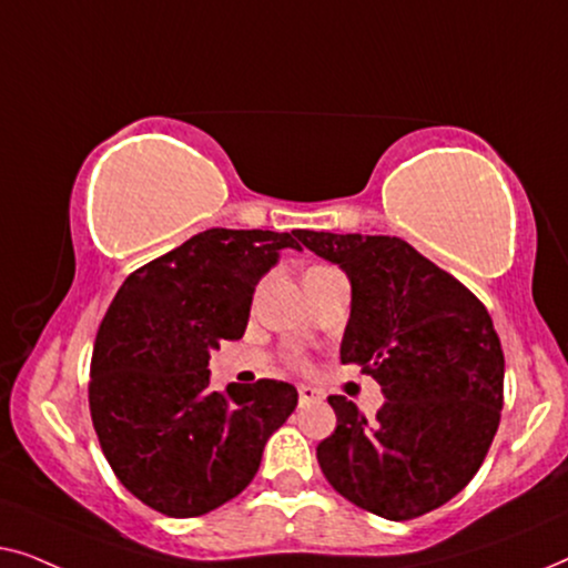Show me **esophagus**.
I'll return each mask as SVG.
<instances>
[{
	"label": "esophagus",
	"instance_id": "34e87169",
	"mask_svg": "<svg viewBox=\"0 0 568 568\" xmlns=\"http://www.w3.org/2000/svg\"><path fill=\"white\" fill-rule=\"evenodd\" d=\"M297 393H300V406H310V403H321L323 400V393L313 385H300Z\"/></svg>",
	"mask_w": 568,
	"mask_h": 568
}]
</instances>
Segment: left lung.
Segmentation results:
<instances>
[{
    "label": "left lung",
    "instance_id": "8db88e82",
    "mask_svg": "<svg viewBox=\"0 0 568 568\" xmlns=\"http://www.w3.org/2000/svg\"><path fill=\"white\" fill-rule=\"evenodd\" d=\"M294 237L352 282L341 362L359 364L385 395L375 418L331 395L336 432L317 445L323 476L395 523L442 507L470 484L499 429L504 352L491 315L400 237Z\"/></svg>",
    "mask_w": 568,
    "mask_h": 568
}]
</instances>
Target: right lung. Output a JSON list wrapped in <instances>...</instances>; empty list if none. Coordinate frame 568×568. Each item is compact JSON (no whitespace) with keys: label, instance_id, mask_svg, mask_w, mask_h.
Wrapping results in <instances>:
<instances>
[{"label":"right lung","instance_id":"add662e5","mask_svg":"<svg viewBox=\"0 0 568 568\" xmlns=\"http://www.w3.org/2000/svg\"><path fill=\"white\" fill-rule=\"evenodd\" d=\"M297 247L290 232L214 227L126 276L98 328L90 414L123 486L168 517L235 499L297 408L278 379L209 387V359L243 338L255 284Z\"/></svg>","mask_w":568,"mask_h":568}]
</instances>
